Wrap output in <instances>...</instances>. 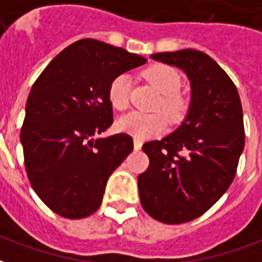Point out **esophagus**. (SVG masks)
<instances>
[{
    "instance_id": "1",
    "label": "esophagus",
    "mask_w": 262,
    "mask_h": 262,
    "mask_svg": "<svg viewBox=\"0 0 262 262\" xmlns=\"http://www.w3.org/2000/svg\"><path fill=\"white\" fill-rule=\"evenodd\" d=\"M133 146H135V150H140L143 146V143L140 142L139 139H135V140H133Z\"/></svg>"
}]
</instances>
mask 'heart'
<instances>
[{
    "mask_svg": "<svg viewBox=\"0 0 262 262\" xmlns=\"http://www.w3.org/2000/svg\"><path fill=\"white\" fill-rule=\"evenodd\" d=\"M144 77L159 90L163 95L157 103V108L164 112L168 119L177 122L184 118L187 112L188 102L185 97L180 94L181 77L176 70L165 64H156L148 67L144 71ZM109 102L118 111H123L130 102V78L129 75L120 74L115 77L108 91ZM118 129L129 133L136 139H147L156 136L165 129L167 120L160 112L143 114V112H130L118 119Z\"/></svg>",
    "mask_w": 262,
    "mask_h": 262,
    "instance_id": "b5f03b06",
    "label": "heart"
}]
</instances>
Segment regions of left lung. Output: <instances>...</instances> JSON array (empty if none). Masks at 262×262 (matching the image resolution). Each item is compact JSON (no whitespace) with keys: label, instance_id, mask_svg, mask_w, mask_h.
<instances>
[{"label":"left lung","instance_id":"8db88e82","mask_svg":"<svg viewBox=\"0 0 262 262\" xmlns=\"http://www.w3.org/2000/svg\"><path fill=\"white\" fill-rule=\"evenodd\" d=\"M176 66L191 81V103L181 126L143 144L150 160L137 178L143 209L178 225L202 216L227 191L244 148L243 109L236 85L208 54L184 49L150 56Z\"/></svg>","mask_w":262,"mask_h":262}]
</instances>
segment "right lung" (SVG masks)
I'll list each match as a JSON object with an SVG mask.
<instances>
[{
    "instance_id": "obj_1",
    "label": "right lung",
    "mask_w": 262,
    "mask_h": 262,
    "mask_svg": "<svg viewBox=\"0 0 262 262\" xmlns=\"http://www.w3.org/2000/svg\"><path fill=\"white\" fill-rule=\"evenodd\" d=\"M147 60L95 39H81L37 77L20 129L29 182L67 219L97 212L111 174L133 150L126 133L98 137L114 123L109 85Z\"/></svg>"
}]
</instances>
